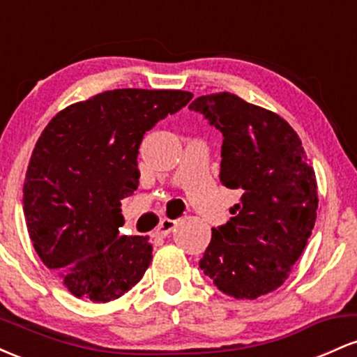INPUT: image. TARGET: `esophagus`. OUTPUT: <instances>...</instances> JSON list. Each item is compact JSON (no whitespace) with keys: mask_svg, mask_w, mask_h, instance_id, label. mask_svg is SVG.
<instances>
[{"mask_svg":"<svg viewBox=\"0 0 357 357\" xmlns=\"http://www.w3.org/2000/svg\"><path fill=\"white\" fill-rule=\"evenodd\" d=\"M176 223H178V221H176V220H167V218L162 220L161 225H159V227H158V230H155V235H159V236H167L171 231L174 230Z\"/></svg>","mask_w":357,"mask_h":357,"instance_id":"esophagus-1","label":"esophagus"}]
</instances>
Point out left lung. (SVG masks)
<instances>
[{
    "instance_id": "obj_1",
    "label": "left lung",
    "mask_w": 357,
    "mask_h": 357,
    "mask_svg": "<svg viewBox=\"0 0 357 357\" xmlns=\"http://www.w3.org/2000/svg\"><path fill=\"white\" fill-rule=\"evenodd\" d=\"M190 110L221 132L220 181L243 192L231 218L211 230L199 268L228 296H265L284 284L312 233V166L289 122L235 93L202 96Z\"/></svg>"
}]
</instances>
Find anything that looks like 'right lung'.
<instances>
[{"label":"right lung","mask_w":357,"mask_h":357,"mask_svg":"<svg viewBox=\"0 0 357 357\" xmlns=\"http://www.w3.org/2000/svg\"><path fill=\"white\" fill-rule=\"evenodd\" d=\"M191 99L183 90H107L45 127L28 165L23 210L36 253L75 297L114 301L144 275L153 247L147 236L119 235L121 199L139 186L144 134Z\"/></svg>","instance_id":"add662e5"}]
</instances>
